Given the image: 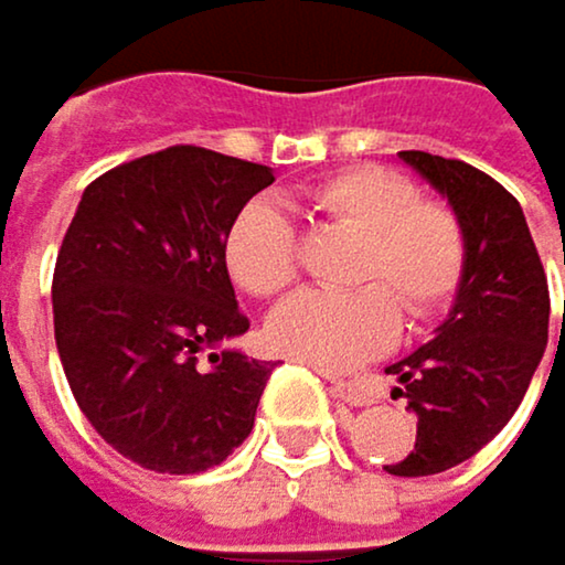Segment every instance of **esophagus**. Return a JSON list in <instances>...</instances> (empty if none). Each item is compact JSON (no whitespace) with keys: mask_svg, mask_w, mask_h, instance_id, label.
I'll use <instances>...</instances> for the list:
<instances>
[{"mask_svg":"<svg viewBox=\"0 0 565 565\" xmlns=\"http://www.w3.org/2000/svg\"><path fill=\"white\" fill-rule=\"evenodd\" d=\"M329 394L339 397V401H347V405H356V408H363V405L374 401V394H370L366 387H360V384H353V381H329Z\"/></svg>","mask_w":565,"mask_h":565,"instance_id":"esophagus-1","label":"esophagus"}]
</instances>
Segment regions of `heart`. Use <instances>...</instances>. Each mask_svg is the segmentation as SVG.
<instances>
[{
  "instance_id": "heart-1",
  "label": "heart",
  "mask_w": 565,
  "mask_h": 565,
  "mask_svg": "<svg viewBox=\"0 0 565 565\" xmlns=\"http://www.w3.org/2000/svg\"><path fill=\"white\" fill-rule=\"evenodd\" d=\"M319 218L360 233L350 291H301L280 305L267 339L277 353L350 370L384 353L401 312L428 319L443 311L467 274V230L436 199H422L412 178L387 164H350L305 184ZM226 267L254 298H274L298 277V230L270 199L246 202L226 233Z\"/></svg>"
}]
</instances>
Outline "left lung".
<instances>
[{
  "label": "left lung",
  "instance_id": "obj_1",
  "mask_svg": "<svg viewBox=\"0 0 565 565\" xmlns=\"http://www.w3.org/2000/svg\"><path fill=\"white\" fill-rule=\"evenodd\" d=\"M449 199L467 230V274L439 335L387 366L415 446L387 473L428 477L463 463L518 412L548 343V280L522 205L504 184L463 160L401 150ZM565 329V308H563Z\"/></svg>",
  "mask_w": 565,
  "mask_h": 565
}]
</instances>
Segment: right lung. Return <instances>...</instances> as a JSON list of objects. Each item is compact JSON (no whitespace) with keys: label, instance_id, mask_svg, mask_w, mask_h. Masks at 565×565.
<instances>
[{"label":"right lung","instance_id":"add662e5","mask_svg":"<svg viewBox=\"0 0 565 565\" xmlns=\"http://www.w3.org/2000/svg\"><path fill=\"white\" fill-rule=\"evenodd\" d=\"M270 168L178 143L95 178L54 264V339L82 415L153 473L218 467L254 428L270 363L209 353L249 329L226 233Z\"/></svg>","mask_w":565,"mask_h":565}]
</instances>
